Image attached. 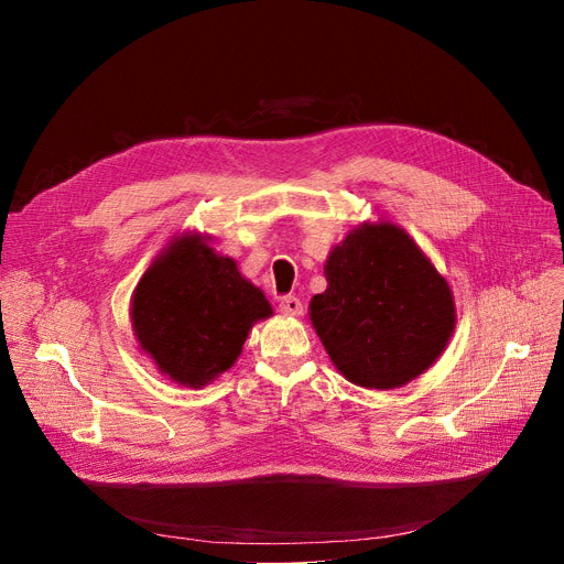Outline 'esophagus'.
Segmentation results:
<instances>
[{
    "label": "esophagus",
    "instance_id": "34e87169",
    "mask_svg": "<svg viewBox=\"0 0 564 564\" xmlns=\"http://www.w3.org/2000/svg\"><path fill=\"white\" fill-rule=\"evenodd\" d=\"M279 308H281V313H285V315H302V311H304V306H302V302L297 300V297H283L281 300V304H279Z\"/></svg>",
    "mask_w": 564,
    "mask_h": 564
}]
</instances>
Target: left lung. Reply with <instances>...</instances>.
Returning <instances> with one entry per match:
<instances>
[{
	"instance_id": "left-lung-1",
	"label": "left lung",
	"mask_w": 564,
	"mask_h": 564,
	"mask_svg": "<svg viewBox=\"0 0 564 564\" xmlns=\"http://www.w3.org/2000/svg\"><path fill=\"white\" fill-rule=\"evenodd\" d=\"M327 290L308 317L338 372L389 391L421 377L448 347L455 297L404 228L377 219L354 226L324 262Z\"/></svg>"
}]
</instances>
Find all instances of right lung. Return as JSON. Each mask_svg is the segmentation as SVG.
<instances>
[{"mask_svg": "<svg viewBox=\"0 0 564 564\" xmlns=\"http://www.w3.org/2000/svg\"><path fill=\"white\" fill-rule=\"evenodd\" d=\"M210 240L196 230L173 235L130 302L139 349L187 389H203L230 370L253 324L274 315L264 292Z\"/></svg>", "mask_w": 564, "mask_h": 564, "instance_id": "obj_1", "label": "right lung"}]
</instances>
